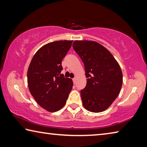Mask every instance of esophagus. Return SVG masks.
<instances>
[{
	"mask_svg": "<svg viewBox=\"0 0 147 147\" xmlns=\"http://www.w3.org/2000/svg\"><path fill=\"white\" fill-rule=\"evenodd\" d=\"M72 80H73L74 83V84H76V78H74L72 79Z\"/></svg>",
	"mask_w": 147,
	"mask_h": 147,
	"instance_id": "34e87169",
	"label": "esophagus"
}]
</instances>
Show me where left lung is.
I'll use <instances>...</instances> for the list:
<instances>
[{
    "instance_id": "1",
    "label": "left lung",
    "mask_w": 147,
    "mask_h": 147,
    "mask_svg": "<svg viewBox=\"0 0 147 147\" xmlns=\"http://www.w3.org/2000/svg\"><path fill=\"white\" fill-rule=\"evenodd\" d=\"M73 48L84 64L86 85L81 90L84 107L92 112H101L112 105L119 95L123 74L112 53L99 43L76 40Z\"/></svg>"
}]
</instances>
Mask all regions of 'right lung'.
<instances>
[{
    "instance_id": "right-lung-1",
    "label": "right lung",
    "mask_w": 147,
    "mask_h": 147,
    "mask_svg": "<svg viewBox=\"0 0 147 147\" xmlns=\"http://www.w3.org/2000/svg\"><path fill=\"white\" fill-rule=\"evenodd\" d=\"M73 40H58L41 47L28 69V84L31 94L41 107L54 112L66 104L73 82L61 74L62 60Z\"/></svg>"
}]
</instances>
